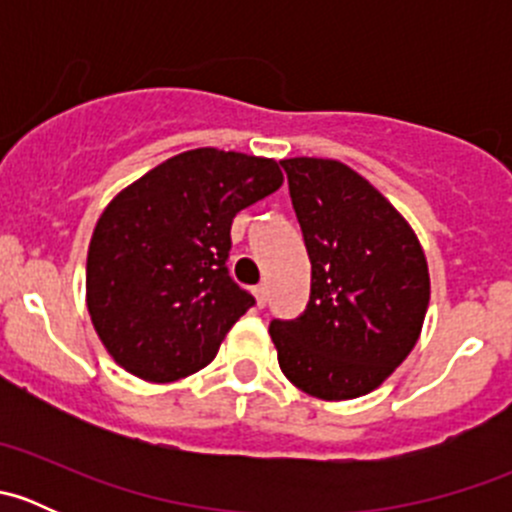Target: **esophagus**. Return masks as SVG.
I'll return each instance as SVG.
<instances>
[{
    "label": "esophagus",
    "mask_w": 512,
    "mask_h": 512,
    "mask_svg": "<svg viewBox=\"0 0 512 512\" xmlns=\"http://www.w3.org/2000/svg\"><path fill=\"white\" fill-rule=\"evenodd\" d=\"M252 294H255V302H257V307H265V304H267V287H265V285H257V287H252Z\"/></svg>",
    "instance_id": "34e87169"
}]
</instances>
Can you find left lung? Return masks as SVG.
Returning <instances> with one entry per match:
<instances>
[{"label":"left lung","mask_w":512,"mask_h":512,"mask_svg":"<svg viewBox=\"0 0 512 512\" xmlns=\"http://www.w3.org/2000/svg\"><path fill=\"white\" fill-rule=\"evenodd\" d=\"M312 262L302 317L270 324L282 374L304 394L347 401L384 384L411 354L431 280L404 215L329 158L280 160Z\"/></svg>","instance_id":"8db88e82"}]
</instances>
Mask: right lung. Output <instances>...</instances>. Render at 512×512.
<instances>
[{"mask_svg": "<svg viewBox=\"0 0 512 512\" xmlns=\"http://www.w3.org/2000/svg\"><path fill=\"white\" fill-rule=\"evenodd\" d=\"M282 180L272 158L195 148L106 205L86 260V307L116 364L168 384L215 359L255 304L227 275L232 218Z\"/></svg>", "mask_w": 512, "mask_h": 512, "instance_id": "1", "label": "right lung"}]
</instances>
